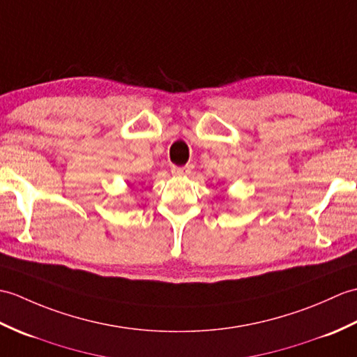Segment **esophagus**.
<instances>
[{"instance_id": "34e87169", "label": "esophagus", "mask_w": 357, "mask_h": 357, "mask_svg": "<svg viewBox=\"0 0 357 357\" xmlns=\"http://www.w3.org/2000/svg\"><path fill=\"white\" fill-rule=\"evenodd\" d=\"M171 172H172V176H177V177L188 176V174L191 172V168H189V166H172Z\"/></svg>"}]
</instances>
